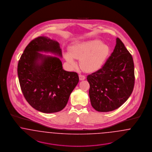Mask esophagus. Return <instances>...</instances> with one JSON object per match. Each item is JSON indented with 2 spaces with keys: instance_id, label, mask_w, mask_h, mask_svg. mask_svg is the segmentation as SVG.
Masks as SVG:
<instances>
[{
  "instance_id": "1",
  "label": "esophagus",
  "mask_w": 152,
  "mask_h": 152,
  "mask_svg": "<svg viewBox=\"0 0 152 152\" xmlns=\"http://www.w3.org/2000/svg\"><path fill=\"white\" fill-rule=\"evenodd\" d=\"M79 79L81 81L84 80L86 79V76L84 75H79Z\"/></svg>"
}]
</instances>
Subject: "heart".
Instances as JSON below:
<instances>
[{"mask_svg": "<svg viewBox=\"0 0 152 152\" xmlns=\"http://www.w3.org/2000/svg\"><path fill=\"white\" fill-rule=\"evenodd\" d=\"M110 53L107 44L101 43L99 39L79 42L72 45L64 58L72 67L76 65L74 58L80 59V65L87 72H93L100 69Z\"/></svg>", "mask_w": 152, "mask_h": 152, "instance_id": "1", "label": "heart"}]
</instances>
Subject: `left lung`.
<instances>
[{"label": "left lung", "mask_w": 152, "mask_h": 152, "mask_svg": "<svg viewBox=\"0 0 152 152\" xmlns=\"http://www.w3.org/2000/svg\"><path fill=\"white\" fill-rule=\"evenodd\" d=\"M89 98L97 111L107 112L118 108L132 94L134 68L132 55L119 38L104 66L87 76Z\"/></svg>", "instance_id": "8db88e82"}]
</instances>
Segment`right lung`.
I'll return each mask as SVG.
<instances>
[{
	"mask_svg": "<svg viewBox=\"0 0 152 152\" xmlns=\"http://www.w3.org/2000/svg\"><path fill=\"white\" fill-rule=\"evenodd\" d=\"M58 57H63L60 44L40 36L28 44L18 62V75L23 94L32 107L45 113L64 108L79 81L77 73L63 69Z\"/></svg>",
	"mask_w": 152,
	"mask_h": 152,
	"instance_id": "obj_1",
	"label": "right lung"
}]
</instances>
